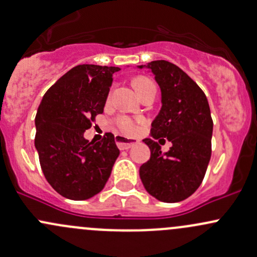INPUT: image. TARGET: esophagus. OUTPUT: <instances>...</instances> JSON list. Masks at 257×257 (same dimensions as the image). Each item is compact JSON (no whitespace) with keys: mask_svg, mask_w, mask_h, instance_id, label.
Masks as SVG:
<instances>
[{"mask_svg":"<svg viewBox=\"0 0 257 257\" xmlns=\"http://www.w3.org/2000/svg\"><path fill=\"white\" fill-rule=\"evenodd\" d=\"M115 141H116L117 147L120 148L121 151L130 150V148L134 147L135 145H137V143H139V141H137V140L127 139V137L121 136V135H116V136H115Z\"/></svg>","mask_w":257,"mask_h":257,"instance_id":"34e87169","label":"esophagus"}]
</instances>
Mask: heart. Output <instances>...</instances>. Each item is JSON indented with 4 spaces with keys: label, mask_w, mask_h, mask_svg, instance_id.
I'll return each mask as SVG.
<instances>
[{
    "label": "heart",
    "mask_w": 257,
    "mask_h": 257,
    "mask_svg": "<svg viewBox=\"0 0 257 257\" xmlns=\"http://www.w3.org/2000/svg\"><path fill=\"white\" fill-rule=\"evenodd\" d=\"M134 85L136 88L137 93L139 94H143L146 92H150V90H156V84L148 77H137L134 81ZM116 126L120 128L121 132L126 135H132L137 131V123L132 120L131 117L127 116H118L115 121Z\"/></svg>",
    "instance_id": "obj_1"
}]
</instances>
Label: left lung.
Here are the masks:
<instances>
[{"label": "left lung", "instance_id": "1", "mask_svg": "<svg viewBox=\"0 0 257 257\" xmlns=\"http://www.w3.org/2000/svg\"><path fill=\"white\" fill-rule=\"evenodd\" d=\"M154 74L162 92V107L152 122L151 158L140 168V178L150 195L163 202H180L202 183L211 159L213 121L200 87L181 68L157 60L139 68ZM165 137L173 146L163 154L155 140Z\"/></svg>", "mask_w": 257, "mask_h": 257}]
</instances>
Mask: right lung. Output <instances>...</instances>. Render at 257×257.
Instances as JSON below:
<instances>
[{
	"label": "right lung",
	"mask_w": 257,
	"mask_h": 257,
	"mask_svg": "<svg viewBox=\"0 0 257 257\" xmlns=\"http://www.w3.org/2000/svg\"><path fill=\"white\" fill-rule=\"evenodd\" d=\"M118 67L78 65L43 96L35 116V148L44 175L66 198L88 200L101 191L120 151L112 134L98 143L84 139L103 114Z\"/></svg>",
	"instance_id": "1"
}]
</instances>
